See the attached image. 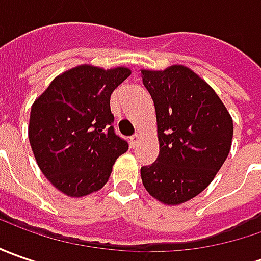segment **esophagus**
Wrapping results in <instances>:
<instances>
[{
    "instance_id": "1",
    "label": "esophagus",
    "mask_w": 261,
    "mask_h": 261,
    "mask_svg": "<svg viewBox=\"0 0 261 261\" xmlns=\"http://www.w3.org/2000/svg\"><path fill=\"white\" fill-rule=\"evenodd\" d=\"M141 139V135L139 134H135V135L130 136V145L132 146H136V144H138V141Z\"/></svg>"
}]
</instances>
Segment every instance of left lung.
<instances>
[{
  "label": "left lung",
  "mask_w": 261,
  "mask_h": 261,
  "mask_svg": "<svg viewBox=\"0 0 261 261\" xmlns=\"http://www.w3.org/2000/svg\"><path fill=\"white\" fill-rule=\"evenodd\" d=\"M155 106L160 154L141 178L160 202L178 205L205 190L225 163L232 119L216 93L189 68L142 71Z\"/></svg>",
  "instance_id": "8db88e82"
}]
</instances>
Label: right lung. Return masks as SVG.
<instances>
[{"label":"right lung","instance_id":"add662e5","mask_svg":"<svg viewBox=\"0 0 261 261\" xmlns=\"http://www.w3.org/2000/svg\"><path fill=\"white\" fill-rule=\"evenodd\" d=\"M130 71L91 65L56 76L32 106L29 139L37 166L58 190L72 197L107 183L129 144L113 127L110 95Z\"/></svg>","mask_w":261,"mask_h":261}]
</instances>
